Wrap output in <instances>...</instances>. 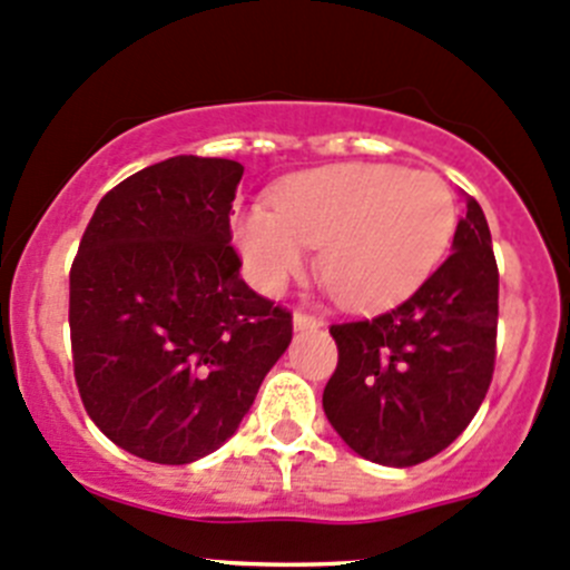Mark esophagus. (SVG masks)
<instances>
[{
	"mask_svg": "<svg viewBox=\"0 0 570 570\" xmlns=\"http://www.w3.org/2000/svg\"><path fill=\"white\" fill-rule=\"evenodd\" d=\"M320 325H323V323H320L317 317H312V314L297 312L295 317H292V328H295V331H317Z\"/></svg>",
	"mask_w": 570,
	"mask_h": 570,
	"instance_id": "1",
	"label": "esophagus"
}]
</instances>
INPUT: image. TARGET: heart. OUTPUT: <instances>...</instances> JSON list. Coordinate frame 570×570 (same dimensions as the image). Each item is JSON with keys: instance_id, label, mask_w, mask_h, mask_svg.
Returning a JSON list of instances; mask_svg holds the SVG:
<instances>
[{"instance_id": "1", "label": "heart", "mask_w": 570, "mask_h": 570, "mask_svg": "<svg viewBox=\"0 0 570 570\" xmlns=\"http://www.w3.org/2000/svg\"><path fill=\"white\" fill-rule=\"evenodd\" d=\"M273 206L236 214L242 264L264 295H281L312 264L353 312L401 303L449 253L456 203L440 175L392 164H334L286 178Z\"/></svg>"}]
</instances>
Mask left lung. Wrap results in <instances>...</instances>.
Here are the masks:
<instances>
[{"mask_svg": "<svg viewBox=\"0 0 570 570\" xmlns=\"http://www.w3.org/2000/svg\"><path fill=\"white\" fill-rule=\"evenodd\" d=\"M451 256L409 301L375 320L331 325L340 364L323 409L351 451L412 468L449 449L488 395L499 267L482 206L468 197Z\"/></svg>", "mask_w": 570, "mask_h": 570, "instance_id": "obj_1", "label": "left lung"}]
</instances>
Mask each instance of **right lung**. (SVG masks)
Instances as JSON below:
<instances>
[{"mask_svg": "<svg viewBox=\"0 0 570 570\" xmlns=\"http://www.w3.org/2000/svg\"><path fill=\"white\" fill-rule=\"evenodd\" d=\"M245 167L175 156L99 200L69 275L82 406L158 465L203 460L239 429L292 342V317L250 289L230 242Z\"/></svg>", "mask_w": 570, "mask_h": 570, "instance_id": "1", "label": "right lung"}]
</instances>
